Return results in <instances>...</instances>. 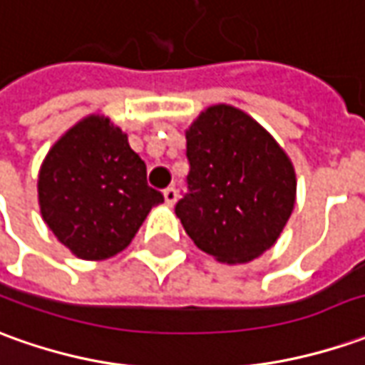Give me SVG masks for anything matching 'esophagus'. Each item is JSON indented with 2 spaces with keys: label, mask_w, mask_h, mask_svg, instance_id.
Returning a JSON list of instances; mask_svg holds the SVG:
<instances>
[{
  "label": "esophagus",
  "mask_w": 365,
  "mask_h": 365,
  "mask_svg": "<svg viewBox=\"0 0 365 365\" xmlns=\"http://www.w3.org/2000/svg\"><path fill=\"white\" fill-rule=\"evenodd\" d=\"M163 197H165V203H168V205H173V203L178 202V190H175V187L163 190Z\"/></svg>",
  "instance_id": "esophagus-1"
}]
</instances>
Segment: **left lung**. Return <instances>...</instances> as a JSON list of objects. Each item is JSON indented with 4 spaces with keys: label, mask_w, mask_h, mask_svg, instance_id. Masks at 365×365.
<instances>
[{
    "label": "left lung",
    "mask_w": 365,
    "mask_h": 365,
    "mask_svg": "<svg viewBox=\"0 0 365 365\" xmlns=\"http://www.w3.org/2000/svg\"><path fill=\"white\" fill-rule=\"evenodd\" d=\"M187 192L175 203L185 234L224 264L276 244L296 203V172L277 141L234 106H212L185 131Z\"/></svg>",
    "instance_id": "left-lung-1"
}]
</instances>
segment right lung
Masks as SVG:
<instances>
[{"label": "right lung", "mask_w": 365, "mask_h": 365, "mask_svg": "<svg viewBox=\"0 0 365 365\" xmlns=\"http://www.w3.org/2000/svg\"><path fill=\"white\" fill-rule=\"evenodd\" d=\"M47 227L81 259L125 250L163 195L148 185L145 163L128 135L99 113L78 121L49 150L37 180Z\"/></svg>", "instance_id": "add662e5"}]
</instances>
